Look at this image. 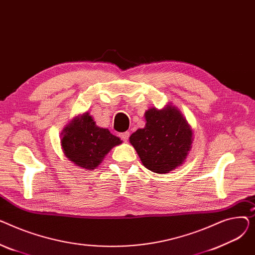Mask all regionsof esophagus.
<instances>
[{
    "mask_svg": "<svg viewBox=\"0 0 255 255\" xmlns=\"http://www.w3.org/2000/svg\"><path fill=\"white\" fill-rule=\"evenodd\" d=\"M129 135H130V133L127 131V132L121 133V134H120V137H121V139H122L123 141L127 142V141H128V139H129Z\"/></svg>",
    "mask_w": 255,
    "mask_h": 255,
    "instance_id": "esophagus-1",
    "label": "esophagus"
}]
</instances>
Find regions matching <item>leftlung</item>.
Listing matches in <instances>:
<instances>
[{
    "label": "left lung",
    "instance_id": "left-lung-1",
    "mask_svg": "<svg viewBox=\"0 0 255 255\" xmlns=\"http://www.w3.org/2000/svg\"><path fill=\"white\" fill-rule=\"evenodd\" d=\"M145 127L130 136L142 164L157 173H166L183 164L192 144V129L175 106L156 107L144 114Z\"/></svg>",
    "mask_w": 255,
    "mask_h": 255
}]
</instances>
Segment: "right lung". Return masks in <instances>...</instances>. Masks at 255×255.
<instances>
[{
  "label": "right lung",
  "mask_w": 255,
  "mask_h": 255,
  "mask_svg": "<svg viewBox=\"0 0 255 255\" xmlns=\"http://www.w3.org/2000/svg\"><path fill=\"white\" fill-rule=\"evenodd\" d=\"M61 135L65 156L75 165L89 170L96 168L115 145L122 143L109 129L98 127L89 113L75 117Z\"/></svg>",
  "instance_id": "obj_1"
}]
</instances>
